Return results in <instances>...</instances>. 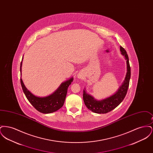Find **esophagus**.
<instances>
[{"mask_svg":"<svg viewBox=\"0 0 153 153\" xmlns=\"http://www.w3.org/2000/svg\"><path fill=\"white\" fill-rule=\"evenodd\" d=\"M79 77H80V76H79Z\"/></svg>","mask_w":153,"mask_h":153,"instance_id":"obj_1","label":"esophagus"}]
</instances>
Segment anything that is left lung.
<instances>
[{
	"label": "left lung",
	"mask_w": 153,
	"mask_h": 153,
	"mask_svg": "<svg viewBox=\"0 0 153 153\" xmlns=\"http://www.w3.org/2000/svg\"><path fill=\"white\" fill-rule=\"evenodd\" d=\"M121 53L124 56L127 62V72L122 85L115 95L101 101H98L88 95L85 91H83V100L85 105L88 109L97 114H106L115 108L123 100L127 94L131 77V68L127 52L123 47H120Z\"/></svg>",
	"instance_id": "1"
}]
</instances>
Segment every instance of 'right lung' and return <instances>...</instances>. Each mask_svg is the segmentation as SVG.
I'll use <instances>...</instances> for the list:
<instances>
[{"mask_svg": "<svg viewBox=\"0 0 153 153\" xmlns=\"http://www.w3.org/2000/svg\"><path fill=\"white\" fill-rule=\"evenodd\" d=\"M21 66L22 62L21 63L20 68L21 72ZM73 81V78L67 80L65 82L62 83L57 91L53 94L44 97H39L33 95L25 87L21 78V84L25 95L32 105L41 113L50 114L57 111L63 106L65 100L68 88Z\"/></svg>", "mask_w": 153, "mask_h": 153, "instance_id": "obj_1", "label": "right lung"}]
</instances>
